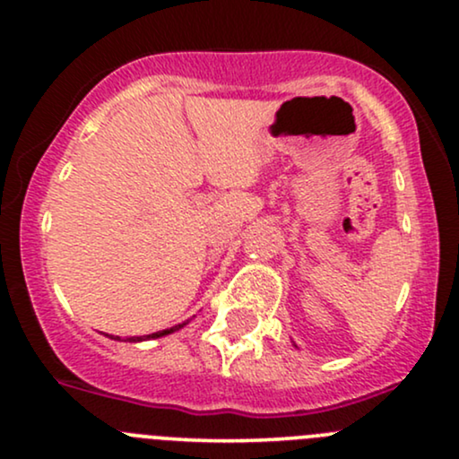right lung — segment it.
Returning a JSON list of instances; mask_svg holds the SVG:
<instances>
[{"instance_id": "add662e5", "label": "right lung", "mask_w": 459, "mask_h": 459, "mask_svg": "<svg viewBox=\"0 0 459 459\" xmlns=\"http://www.w3.org/2000/svg\"><path fill=\"white\" fill-rule=\"evenodd\" d=\"M187 321H183V324H178V325H172V328H168V330H160V332H152V334H146V336H131V339H127L129 343H138V341H149V339H160V336H166V334H172V332H177V330H181L183 325H186ZM109 339H114V341H120V336H109Z\"/></svg>"}]
</instances>
